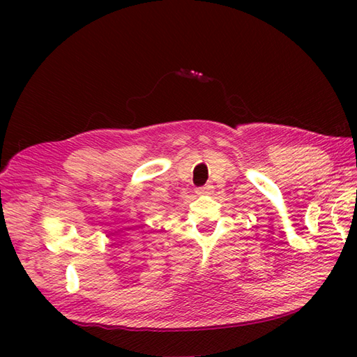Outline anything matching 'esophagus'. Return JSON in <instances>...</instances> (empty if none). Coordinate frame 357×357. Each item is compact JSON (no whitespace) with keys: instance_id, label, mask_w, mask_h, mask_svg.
Instances as JSON below:
<instances>
[{"instance_id":"obj_1","label":"esophagus","mask_w":357,"mask_h":357,"mask_svg":"<svg viewBox=\"0 0 357 357\" xmlns=\"http://www.w3.org/2000/svg\"><path fill=\"white\" fill-rule=\"evenodd\" d=\"M211 192H213V185H210V184L196 188V193H198V195H210Z\"/></svg>"}]
</instances>
